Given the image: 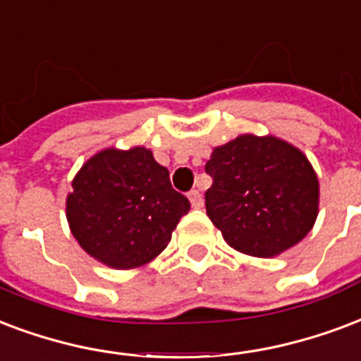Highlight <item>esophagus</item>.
I'll return each instance as SVG.
<instances>
[{"label": "esophagus", "instance_id": "esophagus-1", "mask_svg": "<svg viewBox=\"0 0 361 361\" xmlns=\"http://www.w3.org/2000/svg\"><path fill=\"white\" fill-rule=\"evenodd\" d=\"M189 200H191L192 208H200V206H202V195H200V191H197V189H192V191L189 192Z\"/></svg>", "mask_w": 361, "mask_h": 361}]
</instances>
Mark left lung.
<instances>
[{
  "label": "left lung",
  "instance_id": "obj_1",
  "mask_svg": "<svg viewBox=\"0 0 361 361\" xmlns=\"http://www.w3.org/2000/svg\"><path fill=\"white\" fill-rule=\"evenodd\" d=\"M206 214L242 254L272 257L309 235L318 216V178L307 157L279 137L244 134L206 162Z\"/></svg>",
  "mask_w": 361,
  "mask_h": 361
}]
</instances>
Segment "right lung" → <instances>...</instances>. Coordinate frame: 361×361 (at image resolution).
<instances>
[{"label": "right lung", "instance_id": "obj_1", "mask_svg": "<svg viewBox=\"0 0 361 361\" xmlns=\"http://www.w3.org/2000/svg\"><path fill=\"white\" fill-rule=\"evenodd\" d=\"M66 202L70 229L89 255L134 269L169 246L191 202L144 147L100 151L79 170Z\"/></svg>", "mask_w": 361, "mask_h": 361}]
</instances>
